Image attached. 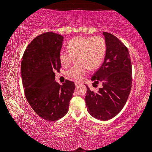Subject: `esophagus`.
<instances>
[{
	"label": "esophagus",
	"instance_id": "34e87169",
	"mask_svg": "<svg viewBox=\"0 0 152 152\" xmlns=\"http://www.w3.org/2000/svg\"><path fill=\"white\" fill-rule=\"evenodd\" d=\"M80 84V82H78V81H75V85H76V86H78Z\"/></svg>",
	"mask_w": 152,
	"mask_h": 152
}]
</instances>
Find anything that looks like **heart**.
I'll return each instance as SVG.
<instances>
[{
  "label": "heart",
  "mask_w": 152,
  "mask_h": 152,
  "mask_svg": "<svg viewBox=\"0 0 152 152\" xmlns=\"http://www.w3.org/2000/svg\"><path fill=\"white\" fill-rule=\"evenodd\" d=\"M68 51H60V61L64 67L70 66L76 58L79 64L74 66L67 72V75L75 80H81L88 68L93 70L101 63L106 51V42L101 36L84 37L78 36L67 43Z\"/></svg>",
  "instance_id": "b5f03b06"
}]
</instances>
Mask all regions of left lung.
Segmentation results:
<instances>
[{"label":"left lung","mask_w":152,"mask_h":152,"mask_svg":"<svg viewBox=\"0 0 152 152\" xmlns=\"http://www.w3.org/2000/svg\"><path fill=\"white\" fill-rule=\"evenodd\" d=\"M107 50L104 62L91 80L93 86L101 88L94 92L86 86L85 96L88 112L101 121L112 119L119 113L127 102L132 83V61L127 48L111 33L104 32Z\"/></svg>","instance_id":"1"}]
</instances>
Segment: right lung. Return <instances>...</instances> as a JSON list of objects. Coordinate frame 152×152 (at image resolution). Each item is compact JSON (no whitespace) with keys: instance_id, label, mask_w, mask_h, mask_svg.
Returning a JSON list of instances; mask_svg holds the SVG:
<instances>
[{"instance_id":"1","label":"right lung","mask_w":152,"mask_h":152,"mask_svg":"<svg viewBox=\"0 0 152 152\" xmlns=\"http://www.w3.org/2000/svg\"><path fill=\"white\" fill-rule=\"evenodd\" d=\"M64 37L46 32L33 39L25 50L21 61V77L25 97L34 111L43 119L55 121L69 109L75 89L72 81L60 85L55 80L60 71V50Z\"/></svg>"}]
</instances>
